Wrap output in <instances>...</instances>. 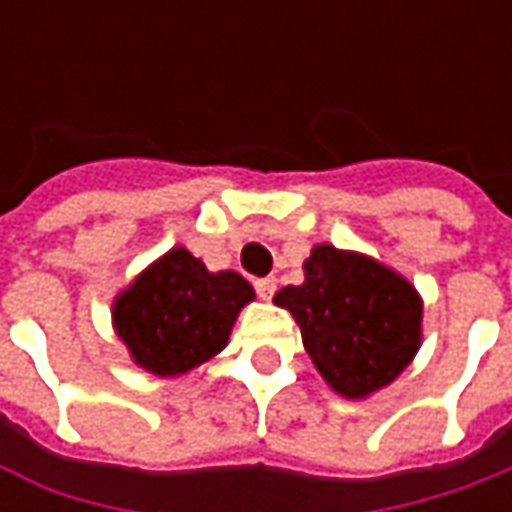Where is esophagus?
Here are the masks:
<instances>
[{"instance_id": "34e87169", "label": "esophagus", "mask_w": 512, "mask_h": 512, "mask_svg": "<svg viewBox=\"0 0 512 512\" xmlns=\"http://www.w3.org/2000/svg\"><path fill=\"white\" fill-rule=\"evenodd\" d=\"M255 290L260 299H271L274 296V290H277V279L274 277H263L255 282Z\"/></svg>"}]
</instances>
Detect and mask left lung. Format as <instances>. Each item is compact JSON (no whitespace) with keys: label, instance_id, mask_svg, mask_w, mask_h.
<instances>
[{"label":"left lung","instance_id":"obj_1","mask_svg":"<svg viewBox=\"0 0 512 512\" xmlns=\"http://www.w3.org/2000/svg\"><path fill=\"white\" fill-rule=\"evenodd\" d=\"M296 318L312 365L337 395L362 400L392 384L422 343V299L392 268L318 244L304 282L274 296Z\"/></svg>","mask_w":512,"mask_h":512}]
</instances>
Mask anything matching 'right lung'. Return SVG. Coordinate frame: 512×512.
Returning a JSON list of instances; mask_svg holds the SVG:
<instances>
[{
	"instance_id": "obj_1",
	"label": "right lung",
	"mask_w": 512,
	"mask_h": 512,
	"mask_svg": "<svg viewBox=\"0 0 512 512\" xmlns=\"http://www.w3.org/2000/svg\"><path fill=\"white\" fill-rule=\"evenodd\" d=\"M255 290L235 271H208L175 246L158 257L112 304L117 337L153 376H183L222 351L238 312Z\"/></svg>"
}]
</instances>
